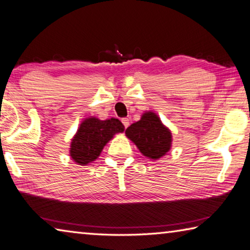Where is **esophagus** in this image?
Returning a JSON list of instances; mask_svg holds the SVG:
<instances>
[{"mask_svg":"<svg viewBox=\"0 0 250 250\" xmlns=\"http://www.w3.org/2000/svg\"><path fill=\"white\" fill-rule=\"evenodd\" d=\"M122 123H123V125H124L125 128H127L128 126H129V120H128V118H122Z\"/></svg>","mask_w":250,"mask_h":250,"instance_id":"obj_1","label":"esophagus"}]
</instances>
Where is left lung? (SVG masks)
<instances>
[{"instance_id": "left-lung-1", "label": "left lung", "mask_w": 250, "mask_h": 250, "mask_svg": "<svg viewBox=\"0 0 250 250\" xmlns=\"http://www.w3.org/2000/svg\"><path fill=\"white\" fill-rule=\"evenodd\" d=\"M125 134L145 157L154 161L166 155L171 147L170 130L154 112H145Z\"/></svg>"}]
</instances>
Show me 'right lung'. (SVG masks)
I'll list each match as a JSON object with an SVG mask.
<instances>
[{
    "instance_id": "add662e5",
    "label": "right lung",
    "mask_w": 250,
    "mask_h": 250,
    "mask_svg": "<svg viewBox=\"0 0 250 250\" xmlns=\"http://www.w3.org/2000/svg\"><path fill=\"white\" fill-rule=\"evenodd\" d=\"M124 129V125L117 118L101 121L96 117H88L81 123L72 138L69 156L79 165H87L100 156L114 135L123 133Z\"/></svg>"
}]
</instances>
